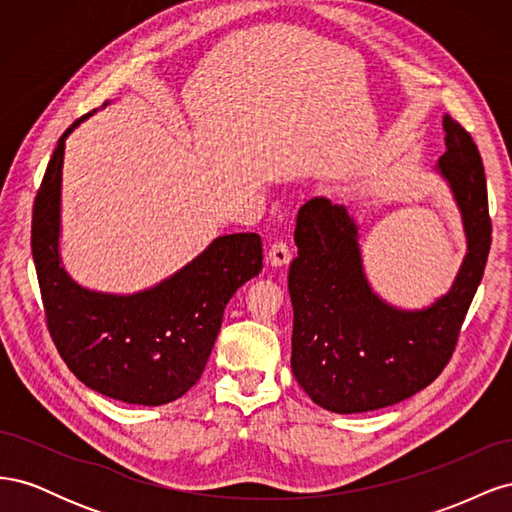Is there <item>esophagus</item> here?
Segmentation results:
<instances>
[{
	"instance_id": "obj_1",
	"label": "esophagus",
	"mask_w": 512,
	"mask_h": 512,
	"mask_svg": "<svg viewBox=\"0 0 512 512\" xmlns=\"http://www.w3.org/2000/svg\"><path fill=\"white\" fill-rule=\"evenodd\" d=\"M290 258H292L290 247L284 241L273 243L269 254H267V262H269L271 267H284V265H288Z\"/></svg>"
}]
</instances>
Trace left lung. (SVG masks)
Returning a JSON list of instances; mask_svg holds the SVG:
<instances>
[{"label":"left lung","mask_w":512,"mask_h":512,"mask_svg":"<svg viewBox=\"0 0 512 512\" xmlns=\"http://www.w3.org/2000/svg\"><path fill=\"white\" fill-rule=\"evenodd\" d=\"M436 170L461 213L468 252L453 286L431 305L401 309L371 288L359 224L344 205L314 196L299 209L290 262L292 374L314 404L337 414L393 406L436 380L483 280L491 245L487 181L472 136L444 115Z\"/></svg>","instance_id":"8db88e82"}]
</instances>
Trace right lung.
Segmentation results:
<instances>
[{"label": "right lung", "instance_id": "1", "mask_svg": "<svg viewBox=\"0 0 512 512\" xmlns=\"http://www.w3.org/2000/svg\"><path fill=\"white\" fill-rule=\"evenodd\" d=\"M94 113L59 138L34 203L32 254L46 324L61 359L91 391L162 406L203 376L226 303L262 269V241L256 232L215 237L177 273L132 294L76 284L59 254L61 170L66 138Z\"/></svg>", "mask_w": 512, "mask_h": 512}]
</instances>
